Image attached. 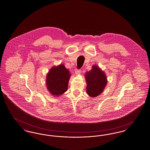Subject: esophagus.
Returning a JSON list of instances; mask_svg holds the SVG:
<instances>
[{"instance_id":"obj_1","label":"esophagus","mask_w":150,"mask_h":150,"mask_svg":"<svg viewBox=\"0 0 150 150\" xmlns=\"http://www.w3.org/2000/svg\"><path fill=\"white\" fill-rule=\"evenodd\" d=\"M80 72H81V70L80 69H75V74H79Z\"/></svg>"}]
</instances>
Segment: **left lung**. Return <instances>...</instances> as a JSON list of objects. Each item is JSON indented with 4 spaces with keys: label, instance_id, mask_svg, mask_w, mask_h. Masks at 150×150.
<instances>
[{
    "label": "left lung",
    "instance_id": "8db88e82",
    "mask_svg": "<svg viewBox=\"0 0 150 150\" xmlns=\"http://www.w3.org/2000/svg\"><path fill=\"white\" fill-rule=\"evenodd\" d=\"M86 81V92L91 97L100 95L107 84L105 74L96 65H93L92 69L85 74Z\"/></svg>",
    "mask_w": 150,
    "mask_h": 150
}]
</instances>
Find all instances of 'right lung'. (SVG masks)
<instances>
[{
	"mask_svg": "<svg viewBox=\"0 0 150 150\" xmlns=\"http://www.w3.org/2000/svg\"><path fill=\"white\" fill-rule=\"evenodd\" d=\"M71 74L63 64L52 67L46 76V86L53 96H59L67 91Z\"/></svg>",
	"mask_w": 150,
	"mask_h": 150,
	"instance_id": "add662e5",
	"label": "right lung"
}]
</instances>
